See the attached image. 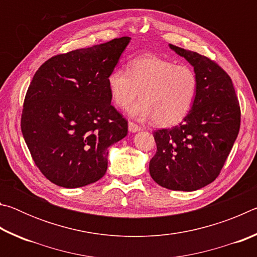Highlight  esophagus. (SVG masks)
Wrapping results in <instances>:
<instances>
[{"label": "esophagus", "mask_w": 257, "mask_h": 257, "mask_svg": "<svg viewBox=\"0 0 257 257\" xmlns=\"http://www.w3.org/2000/svg\"><path fill=\"white\" fill-rule=\"evenodd\" d=\"M128 129H129L130 133H137V132H139V130H141V127H139L138 124L132 122V121H129V122H128Z\"/></svg>", "instance_id": "1"}]
</instances>
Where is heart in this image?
I'll return each mask as SVG.
<instances>
[{"label": "heart", "mask_w": 257, "mask_h": 257, "mask_svg": "<svg viewBox=\"0 0 257 257\" xmlns=\"http://www.w3.org/2000/svg\"><path fill=\"white\" fill-rule=\"evenodd\" d=\"M106 84L119 107L128 106L139 92L141 99L128 108L134 118H153L159 127H171L190 112L199 82L196 71L187 64L147 54L130 61L128 70L113 69Z\"/></svg>", "instance_id": "1"}]
</instances>
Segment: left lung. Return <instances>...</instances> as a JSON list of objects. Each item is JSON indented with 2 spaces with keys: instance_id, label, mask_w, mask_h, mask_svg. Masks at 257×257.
Listing matches in <instances>:
<instances>
[{
  "instance_id": "8db88e82",
  "label": "left lung",
  "mask_w": 257,
  "mask_h": 257,
  "mask_svg": "<svg viewBox=\"0 0 257 257\" xmlns=\"http://www.w3.org/2000/svg\"><path fill=\"white\" fill-rule=\"evenodd\" d=\"M198 76L190 112L171 129L154 132L156 153L150 161L153 180L171 190L193 191L219 176L240 128V106L231 78L206 56L170 44Z\"/></svg>"
}]
</instances>
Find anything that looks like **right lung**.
Segmentation results:
<instances>
[{
    "instance_id": "obj_1",
    "label": "right lung",
    "mask_w": 257,
    "mask_h": 257,
    "mask_svg": "<svg viewBox=\"0 0 257 257\" xmlns=\"http://www.w3.org/2000/svg\"><path fill=\"white\" fill-rule=\"evenodd\" d=\"M130 40L55 55L34 75L21 132L35 164L53 184L78 188L99 180L107 149L127 136L128 121L111 105L106 79Z\"/></svg>"
}]
</instances>
